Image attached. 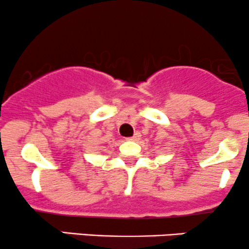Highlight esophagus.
<instances>
[{
  "label": "esophagus",
  "mask_w": 249,
  "mask_h": 249,
  "mask_svg": "<svg viewBox=\"0 0 249 249\" xmlns=\"http://www.w3.org/2000/svg\"><path fill=\"white\" fill-rule=\"evenodd\" d=\"M139 137H141V133L136 132L132 137H130V138H126V139L127 141H137V139H139Z\"/></svg>",
  "instance_id": "1"
}]
</instances>
